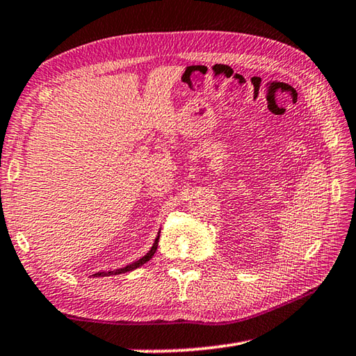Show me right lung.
<instances>
[{"label":"right lung","instance_id":"1","mask_svg":"<svg viewBox=\"0 0 356 356\" xmlns=\"http://www.w3.org/2000/svg\"><path fill=\"white\" fill-rule=\"evenodd\" d=\"M157 245H159V236H157V240H156V243H154V245H152V249L147 252V254L143 257V258H140L138 261H135V263H132V264H127L126 268H121V269H116V270H111V273H98V274H95L96 277H104V275H116V274H124V273H129V270H134V269H137V268H140L141 264H145V263H147L151 260V258L154 257V254H156V250H157Z\"/></svg>","mask_w":356,"mask_h":356}]
</instances>
